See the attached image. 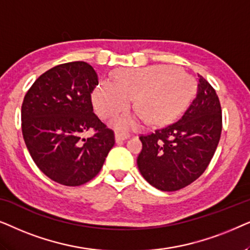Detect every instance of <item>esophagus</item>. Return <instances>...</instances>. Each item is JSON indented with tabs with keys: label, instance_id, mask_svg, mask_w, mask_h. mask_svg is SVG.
<instances>
[{
	"label": "esophagus",
	"instance_id": "esophagus-1",
	"mask_svg": "<svg viewBox=\"0 0 250 250\" xmlns=\"http://www.w3.org/2000/svg\"><path fill=\"white\" fill-rule=\"evenodd\" d=\"M130 136L128 134H123V132H116L115 134V141L116 143H121L123 141H125V139H128Z\"/></svg>",
	"mask_w": 250,
	"mask_h": 250
}]
</instances>
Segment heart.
<instances>
[{
  "label": "heart",
  "mask_w": 250,
  "mask_h": 250,
  "mask_svg": "<svg viewBox=\"0 0 250 250\" xmlns=\"http://www.w3.org/2000/svg\"><path fill=\"white\" fill-rule=\"evenodd\" d=\"M191 91V81L182 69L165 66L120 69L113 80H103L92 91L91 102L97 113L108 118L127 108L130 98L149 121L162 125L181 111ZM142 113H123L112 120L121 130L138 127Z\"/></svg>",
  "instance_id": "heart-1"
}]
</instances>
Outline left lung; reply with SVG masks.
Listing matches in <instances>:
<instances>
[{"instance_id": "1", "label": "left lung", "mask_w": 250, "mask_h": 250, "mask_svg": "<svg viewBox=\"0 0 250 250\" xmlns=\"http://www.w3.org/2000/svg\"><path fill=\"white\" fill-rule=\"evenodd\" d=\"M222 132L218 96L198 74L197 94L177 122L141 136L143 148L137 166L155 188L172 192L204 174L217 148Z\"/></svg>"}]
</instances>
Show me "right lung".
I'll return each instance as SVG.
<instances>
[{"mask_svg": "<svg viewBox=\"0 0 250 250\" xmlns=\"http://www.w3.org/2000/svg\"><path fill=\"white\" fill-rule=\"evenodd\" d=\"M98 76L88 62L55 66L36 79L21 105L25 144L50 179L79 186L101 171L114 146V132L94 113L91 92ZM94 130L92 138L83 134Z\"/></svg>", "mask_w": 250, "mask_h": 250, "instance_id": "1", "label": "right lung"}]
</instances>
